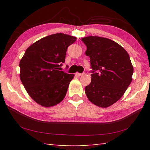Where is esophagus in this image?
<instances>
[{
    "label": "esophagus",
    "mask_w": 150,
    "mask_h": 150,
    "mask_svg": "<svg viewBox=\"0 0 150 150\" xmlns=\"http://www.w3.org/2000/svg\"><path fill=\"white\" fill-rule=\"evenodd\" d=\"M84 73H76V75L78 76V77H80V76H81L82 75H83Z\"/></svg>",
    "instance_id": "esophagus-1"
}]
</instances>
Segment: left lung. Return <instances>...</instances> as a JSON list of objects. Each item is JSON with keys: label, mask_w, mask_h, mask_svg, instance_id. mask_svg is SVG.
<instances>
[{"label": "left lung", "mask_w": 150, "mask_h": 150, "mask_svg": "<svg viewBox=\"0 0 150 150\" xmlns=\"http://www.w3.org/2000/svg\"><path fill=\"white\" fill-rule=\"evenodd\" d=\"M85 54L90 58L91 82L85 88L88 99L102 108L111 106L122 97L132 81L133 68L128 52L107 38H82Z\"/></svg>", "instance_id": "1"}]
</instances>
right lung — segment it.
<instances>
[{
	"label": "right lung",
	"instance_id": "right-lung-1",
	"mask_svg": "<svg viewBox=\"0 0 150 150\" xmlns=\"http://www.w3.org/2000/svg\"><path fill=\"white\" fill-rule=\"evenodd\" d=\"M77 38L64 33L50 35L31 45L19 64L20 78L30 96L44 107H51L65 97L74 75L59 71L66 51Z\"/></svg>",
	"mask_w": 150,
	"mask_h": 150
}]
</instances>
